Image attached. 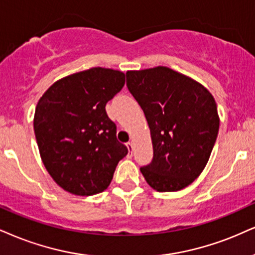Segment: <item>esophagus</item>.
Wrapping results in <instances>:
<instances>
[{
    "instance_id": "esophagus-1",
    "label": "esophagus",
    "mask_w": 255,
    "mask_h": 255,
    "mask_svg": "<svg viewBox=\"0 0 255 255\" xmlns=\"http://www.w3.org/2000/svg\"><path fill=\"white\" fill-rule=\"evenodd\" d=\"M127 146H128V152L132 153V151H133V144H132V142H128L127 143Z\"/></svg>"
}]
</instances>
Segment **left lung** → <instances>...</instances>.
Returning a JSON list of instances; mask_svg holds the SVG:
<instances>
[{
	"label": "left lung",
	"instance_id": "1",
	"mask_svg": "<svg viewBox=\"0 0 255 255\" xmlns=\"http://www.w3.org/2000/svg\"><path fill=\"white\" fill-rule=\"evenodd\" d=\"M127 86L142 108L153 158L140 168L157 191H177L199 177L218 137L214 97L203 85L169 67L127 72Z\"/></svg>",
	"mask_w": 255,
	"mask_h": 255
}]
</instances>
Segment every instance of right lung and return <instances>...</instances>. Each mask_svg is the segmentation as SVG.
I'll list each match as a JSON object with an SVG mask.
<instances>
[{"mask_svg":"<svg viewBox=\"0 0 255 255\" xmlns=\"http://www.w3.org/2000/svg\"><path fill=\"white\" fill-rule=\"evenodd\" d=\"M124 84L123 72L93 67L55 81L37 102L34 132L41 159L68 193H102L128 155L105 110Z\"/></svg>","mask_w":255,"mask_h":255,"instance_id":"1","label":"right lung"}]
</instances>
